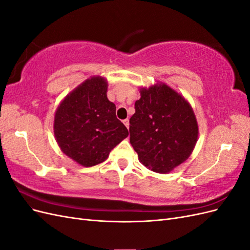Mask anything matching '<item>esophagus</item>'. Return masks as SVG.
<instances>
[{
    "instance_id": "34e87169",
    "label": "esophagus",
    "mask_w": 250,
    "mask_h": 250,
    "mask_svg": "<svg viewBox=\"0 0 250 250\" xmlns=\"http://www.w3.org/2000/svg\"><path fill=\"white\" fill-rule=\"evenodd\" d=\"M123 123H124V125H125L127 128H129V120H128V119L123 120Z\"/></svg>"
}]
</instances>
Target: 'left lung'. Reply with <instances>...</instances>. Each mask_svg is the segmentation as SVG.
Listing matches in <instances>:
<instances>
[{"instance_id":"left-lung-1","label":"left lung","mask_w":250,"mask_h":250,"mask_svg":"<svg viewBox=\"0 0 250 250\" xmlns=\"http://www.w3.org/2000/svg\"><path fill=\"white\" fill-rule=\"evenodd\" d=\"M129 120L130 144L151 171L169 173L186 162L198 139V124L185 98L165 83L140 88Z\"/></svg>"}]
</instances>
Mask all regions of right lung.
Segmentation results:
<instances>
[{"label": "right lung", "mask_w": 250, "mask_h": 250, "mask_svg": "<svg viewBox=\"0 0 250 250\" xmlns=\"http://www.w3.org/2000/svg\"><path fill=\"white\" fill-rule=\"evenodd\" d=\"M107 80L94 76L60 102L54 117V135L62 152L77 164L93 167L128 137L116 116V105L107 99Z\"/></svg>", "instance_id": "obj_1"}]
</instances>
